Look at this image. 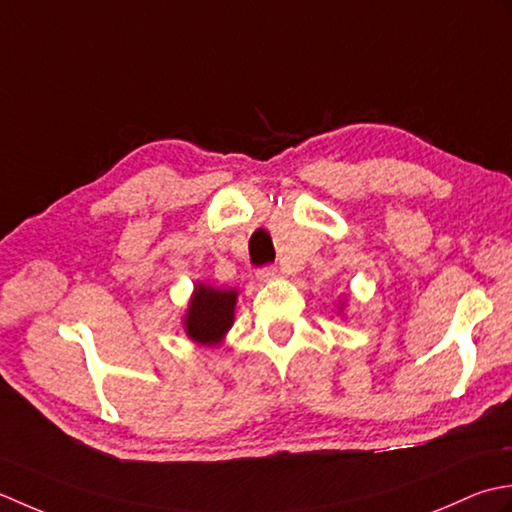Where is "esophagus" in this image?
<instances>
[{
	"label": "esophagus",
	"instance_id": "34e87169",
	"mask_svg": "<svg viewBox=\"0 0 512 512\" xmlns=\"http://www.w3.org/2000/svg\"><path fill=\"white\" fill-rule=\"evenodd\" d=\"M256 276H258L260 283H271V280H276L280 274H278L276 267H263V269H258Z\"/></svg>",
	"mask_w": 512,
	"mask_h": 512
}]
</instances>
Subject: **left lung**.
<instances>
[{
    "label": "left lung",
    "instance_id": "left-lung-1",
    "mask_svg": "<svg viewBox=\"0 0 512 512\" xmlns=\"http://www.w3.org/2000/svg\"><path fill=\"white\" fill-rule=\"evenodd\" d=\"M338 311L342 314V311H344V302H342V305H338Z\"/></svg>",
    "mask_w": 512,
    "mask_h": 512
}]
</instances>
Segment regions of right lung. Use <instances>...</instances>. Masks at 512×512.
I'll return each instance as SVG.
<instances>
[{"label":"right lung","mask_w":512,"mask_h":512,"mask_svg":"<svg viewBox=\"0 0 512 512\" xmlns=\"http://www.w3.org/2000/svg\"><path fill=\"white\" fill-rule=\"evenodd\" d=\"M238 289H221L196 280L187 309L183 331L198 347H218L234 325Z\"/></svg>","instance_id":"obj_1"}]
</instances>
